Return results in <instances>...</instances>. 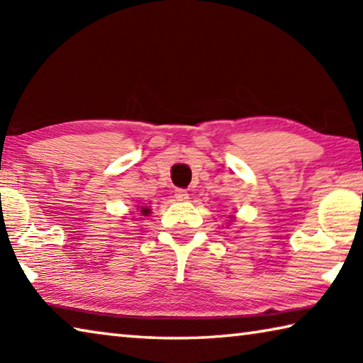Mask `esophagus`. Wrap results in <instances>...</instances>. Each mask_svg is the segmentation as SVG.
Returning a JSON list of instances; mask_svg holds the SVG:
<instances>
[{
    "instance_id": "esophagus-1",
    "label": "esophagus",
    "mask_w": 363,
    "mask_h": 363,
    "mask_svg": "<svg viewBox=\"0 0 363 363\" xmlns=\"http://www.w3.org/2000/svg\"><path fill=\"white\" fill-rule=\"evenodd\" d=\"M174 196L179 201H186V200H189V194H187V190L186 189H176V192H174Z\"/></svg>"
}]
</instances>
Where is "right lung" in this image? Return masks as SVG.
I'll return each mask as SVG.
<instances>
[{
	"instance_id": "right-lung-1",
	"label": "right lung",
	"mask_w": 363,
	"mask_h": 363,
	"mask_svg": "<svg viewBox=\"0 0 363 363\" xmlns=\"http://www.w3.org/2000/svg\"><path fill=\"white\" fill-rule=\"evenodd\" d=\"M140 214H144V216H147V214H150V208L140 206Z\"/></svg>"
}]
</instances>
